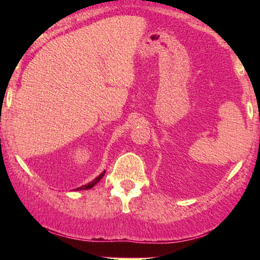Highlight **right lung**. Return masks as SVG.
Instances as JSON below:
<instances>
[{
	"mask_svg": "<svg viewBox=\"0 0 260 260\" xmlns=\"http://www.w3.org/2000/svg\"><path fill=\"white\" fill-rule=\"evenodd\" d=\"M104 175H105V171H104V172H103V174H101L100 176H98V177H96V178H95V180H94V181H91V182H90V183H88V184H85V186H82V187L77 188V190H82V189H90V188H92V187H94V186H95V184H96V183H98V182H99V181L101 180V178H103V176H104Z\"/></svg>",
	"mask_w": 260,
	"mask_h": 260,
	"instance_id": "right-lung-1",
	"label": "right lung"
}]
</instances>
